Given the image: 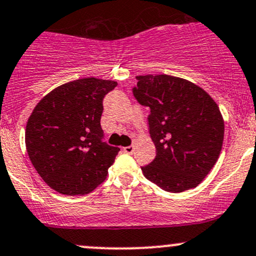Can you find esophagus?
<instances>
[{"mask_svg":"<svg viewBox=\"0 0 256 256\" xmlns=\"http://www.w3.org/2000/svg\"><path fill=\"white\" fill-rule=\"evenodd\" d=\"M122 150L125 152V153H128V154H132L134 150V146H128V147H124Z\"/></svg>","mask_w":256,"mask_h":256,"instance_id":"1","label":"esophagus"}]
</instances>
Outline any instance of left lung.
Here are the masks:
<instances>
[{"mask_svg": "<svg viewBox=\"0 0 256 256\" xmlns=\"http://www.w3.org/2000/svg\"><path fill=\"white\" fill-rule=\"evenodd\" d=\"M134 97L148 106L156 158L142 166L150 181L180 193L203 181L220 156L224 125L220 109L202 87L171 75H140Z\"/></svg>", "mask_w": 256, "mask_h": 256, "instance_id": "obj_1", "label": "left lung"}]
</instances>
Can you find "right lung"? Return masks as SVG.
<instances>
[{"instance_id":"obj_1","label":"right lung","mask_w":256,"mask_h":256,"mask_svg":"<svg viewBox=\"0 0 256 256\" xmlns=\"http://www.w3.org/2000/svg\"><path fill=\"white\" fill-rule=\"evenodd\" d=\"M118 84L85 78L46 94L30 115L25 144L34 168L62 194H86L104 181L120 148L103 141V98Z\"/></svg>"}]
</instances>
